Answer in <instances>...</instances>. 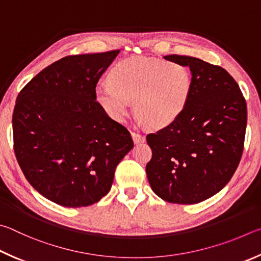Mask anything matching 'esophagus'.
Segmentation results:
<instances>
[{"instance_id": "obj_1", "label": "esophagus", "mask_w": 261, "mask_h": 261, "mask_svg": "<svg viewBox=\"0 0 261 261\" xmlns=\"http://www.w3.org/2000/svg\"><path fill=\"white\" fill-rule=\"evenodd\" d=\"M132 138H133L135 144L145 142V138H144V136H143L142 134L138 133V132H132Z\"/></svg>"}]
</instances>
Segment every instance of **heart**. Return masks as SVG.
Masks as SVG:
<instances>
[{
    "instance_id": "heart-1",
    "label": "heart",
    "mask_w": 261,
    "mask_h": 261,
    "mask_svg": "<svg viewBox=\"0 0 261 261\" xmlns=\"http://www.w3.org/2000/svg\"><path fill=\"white\" fill-rule=\"evenodd\" d=\"M193 91V74L181 63L132 57L118 62L109 73V82L95 88L96 102L108 116L123 121L134 111L150 128L159 129L174 122L185 111Z\"/></svg>"
}]
</instances>
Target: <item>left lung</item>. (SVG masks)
Listing matches in <instances>:
<instances>
[{
    "label": "left lung",
    "mask_w": 261,
    "mask_h": 261,
    "mask_svg": "<svg viewBox=\"0 0 261 261\" xmlns=\"http://www.w3.org/2000/svg\"><path fill=\"white\" fill-rule=\"evenodd\" d=\"M193 74L185 111L147 135L152 157L145 171L153 193L168 203L196 204L219 193L234 175L244 149L246 102L225 68L170 55Z\"/></svg>",
    "instance_id": "obj_1"
}]
</instances>
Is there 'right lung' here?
Returning <instances> with one entry per match:
<instances>
[{"mask_svg": "<svg viewBox=\"0 0 261 261\" xmlns=\"http://www.w3.org/2000/svg\"><path fill=\"white\" fill-rule=\"evenodd\" d=\"M119 54L72 55L38 73L17 96L13 150L33 188L66 207L89 206L111 189L134 147L125 126L95 98L100 75Z\"/></svg>", "mask_w": 261, "mask_h": 261, "instance_id": "1", "label": "right lung"}]
</instances>
